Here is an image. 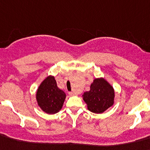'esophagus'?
Instances as JSON below:
<instances>
[{
  "instance_id": "obj_1",
  "label": "esophagus",
  "mask_w": 150,
  "mask_h": 150,
  "mask_svg": "<svg viewBox=\"0 0 150 150\" xmlns=\"http://www.w3.org/2000/svg\"><path fill=\"white\" fill-rule=\"evenodd\" d=\"M75 94H76V93L74 92H69V95H70V96H74Z\"/></svg>"
}]
</instances>
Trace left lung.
<instances>
[{
	"instance_id": "8db88e82",
	"label": "left lung",
	"mask_w": 150,
	"mask_h": 150,
	"mask_svg": "<svg viewBox=\"0 0 150 150\" xmlns=\"http://www.w3.org/2000/svg\"><path fill=\"white\" fill-rule=\"evenodd\" d=\"M114 89L104 78H96L90 90L83 94L87 109L94 113H102L114 103Z\"/></svg>"
}]
</instances>
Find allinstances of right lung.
I'll list each match as a JSON object with an SVG mask.
<instances>
[{"label":"right lung","instance_id":"add662e5","mask_svg":"<svg viewBox=\"0 0 150 150\" xmlns=\"http://www.w3.org/2000/svg\"><path fill=\"white\" fill-rule=\"evenodd\" d=\"M36 99L42 110L48 114H54L62 109L66 93L58 88L54 76H48L38 87Z\"/></svg>","mask_w":150,"mask_h":150}]
</instances>
